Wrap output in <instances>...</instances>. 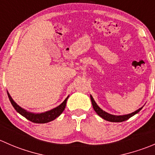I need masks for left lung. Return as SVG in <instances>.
<instances>
[{
	"mask_svg": "<svg viewBox=\"0 0 155 155\" xmlns=\"http://www.w3.org/2000/svg\"><path fill=\"white\" fill-rule=\"evenodd\" d=\"M91 100V103H92V106H93L95 112H97L99 116H101V118H104V120L108 121H111V122H122V121H126V120L129 119L130 118H131L132 116H134V115H136L137 113H138L143 107L140 108L139 109H137V111L135 112H132L130 114H128V115H111V114L107 113V112L103 110L102 109H101L99 107L97 106V104H96V102L94 101V98L92 97L91 95H90Z\"/></svg>",
	"mask_w": 155,
	"mask_h": 155,
	"instance_id": "1",
	"label": "left lung"
}]
</instances>
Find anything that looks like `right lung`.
Instances as JSON below:
<instances>
[{"mask_svg": "<svg viewBox=\"0 0 155 155\" xmlns=\"http://www.w3.org/2000/svg\"><path fill=\"white\" fill-rule=\"evenodd\" d=\"M7 94H8V97L10 99L11 104L12 105V107H14V109L20 114L22 116H24L25 118H27L29 121H32L34 123H37V124H44V123H48L49 121H53V120L55 119L56 118L59 116L63 112V111L64 110L65 107H66L67 101H68L69 96L64 101V102L61 104L57 107L56 108L51 109V110L47 111V112H43V113H33V112H28L25 109H22L21 107L18 105L15 101L12 100V98L11 97L10 94L7 91Z\"/></svg>", "mask_w": 155, "mask_h": 155, "instance_id": "right-lung-1", "label": "right lung"}]
</instances>
